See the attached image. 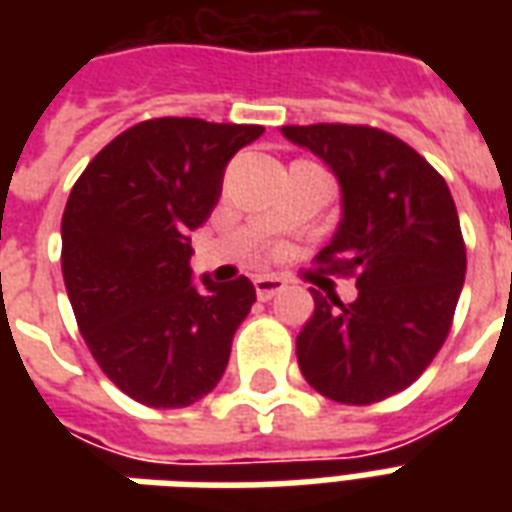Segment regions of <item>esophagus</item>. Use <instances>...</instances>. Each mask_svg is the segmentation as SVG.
I'll return each instance as SVG.
<instances>
[{"label":"esophagus","mask_w":512,"mask_h":512,"mask_svg":"<svg viewBox=\"0 0 512 512\" xmlns=\"http://www.w3.org/2000/svg\"><path fill=\"white\" fill-rule=\"evenodd\" d=\"M279 290H285V279L274 277V274H260V277H255L257 299H271V296H277Z\"/></svg>","instance_id":"esophagus-1"}]
</instances>
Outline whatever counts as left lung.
I'll use <instances>...</instances> for the list:
<instances>
[{"instance_id": "obj_1", "label": "left lung", "mask_w": 512, "mask_h": 512, "mask_svg": "<svg viewBox=\"0 0 512 512\" xmlns=\"http://www.w3.org/2000/svg\"><path fill=\"white\" fill-rule=\"evenodd\" d=\"M340 180L343 219L315 263L356 277L354 304L312 290L296 337L301 376L323 397L370 406L417 381L447 340L466 277V246L447 183L381 128L282 126Z\"/></svg>"}]
</instances>
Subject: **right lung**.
I'll use <instances>...</instances> for the list:
<instances>
[{
    "label": "right lung",
    "mask_w": 512,
    "mask_h": 512,
    "mask_svg": "<svg viewBox=\"0 0 512 512\" xmlns=\"http://www.w3.org/2000/svg\"><path fill=\"white\" fill-rule=\"evenodd\" d=\"M263 126L156 117L115 136L73 183L62 277L84 343L136 403L183 408L219 384L252 304L246 277L191 282V230L219 202L227 161Z\"/></svg>",
    "instance_id": "add662e5"
}]
</instances>
